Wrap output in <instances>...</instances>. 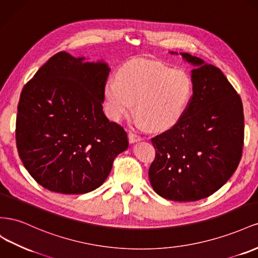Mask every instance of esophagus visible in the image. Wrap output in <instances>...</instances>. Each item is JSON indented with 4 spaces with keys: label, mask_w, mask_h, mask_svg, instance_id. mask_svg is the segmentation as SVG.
Here are the masks:
<instances>
[{
    "label": "esophagus",
    "mask_w": 258,
    "mask_h": 258,
    "mask_svg": "<svg viewBox=\"0 0 258 258\" xmlns=\"http://www.w3.org/2000/svg\"><path fill=\"white\" fill-rule=\"evenodd\" d=\"M128 139H130V143L133 144V143L141 142L143 138H142L141 136H139V135L133 133V132H130V133H128Z\"/></svg>",
    "instance_id": "34e87169"
}]
</instances>
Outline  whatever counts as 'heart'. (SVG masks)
<instances>
[{"label":"heart","mask_w":258,"mask_h":258,"mask_svg":"<svg viewBox=\"0 0 258 258\" xmlns=\"http://www.w3.org/2000/svg\"><path fill=\"white\" fill-rule=\"evenodd\" d=\"M192 80L186 71L156 60L138 58L124 63L105 86L106 112L121 120L132 109L150 131H163L179 121L192 96Z\"/></svg>","instance_id":"1"}]
</instances>
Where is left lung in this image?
<instances>
[{
    "label": "left lung",
    "instance_id": "8db88e82",
    "mask_svg": "<svg viewBox=\"0 0 258 258\" xmlns=\"http://www.w3.org/2000/svg\"><path fill=\"white\" fill-rule=\"evenodd\" d=\"M180 55L197 67L191 70L194 93L179 121L151 138L156 158L149 179L162 198L188 202L210 197L237 170L244 115L241 97L220 69Z\"/></svg>",
    "mask_w": 258,
    "mask_h": 258
}]
</instances>
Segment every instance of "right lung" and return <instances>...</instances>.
Masks as SVG:
<instances>
[{"label": "right lung", "mask_w": 258, "mask_h": 258, "mask_svg": "<svg viewBox=\"0 0 258 258\" xmlns=\"http://www.w3.org/2000/svg\"><path fill=\"white\" fill-rule=\"evenodd\" d=\"M59 51L24 86L16 145L33 179L54 192L80 195L101 186L126 132L102 110L108 64Z\"/></svg>", "instance_id": "1"}]
</instances>
